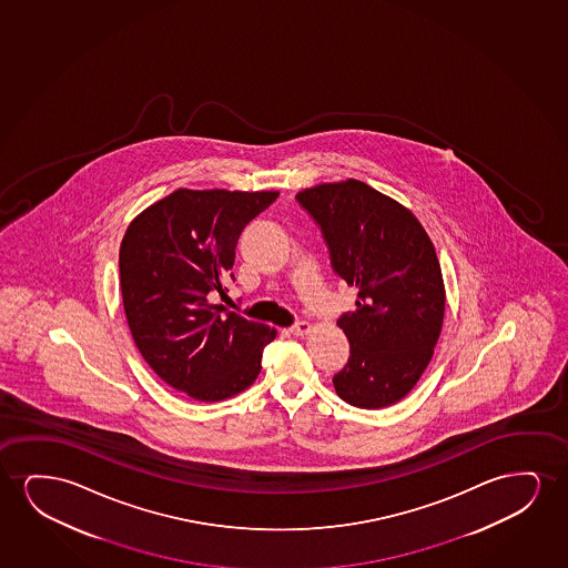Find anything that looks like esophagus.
I'll return each mask as SVG.
<instances>
[{
	"mask_svg": "<svg viewBox=\"0 0 568 568\" xmlns=\"http://www.w3.org/2000/svg\"><path fill=\"white\" fill-rule=\"evenodd\" d=\"M312 326L308 322H296L295 326L288 327V332L291 335H295V337H301V335H306L311 332Z\"/></svg>",
	"mask_w": 568,
	"mask_h": 568,
	"instance_id": "34e87169",
	"label": "esophagus"
}]
</instances>
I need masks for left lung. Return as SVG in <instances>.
I'll list each match as a JSON object with an SVG mask.
<instances>
[{
  "mask_svg": "<svg viewBox=\"0 0 568 568\" xmlns=\"http://www.w3.org/2000/svg\"><path fill=\"white\" fill-rule=\"evenodd\" d=\"M296 202L320 226L329 262L357 288L355 311L337 326L349 361L334 376L337 396L381 409L412 392L443 329V272L412 211L361 180L303 190Z\"/></svg>",
  "mask_w": 568,
  "mask_h": 568,
  "instance_id": "obj_1",
  "label": "left lung"
}]
</instances>
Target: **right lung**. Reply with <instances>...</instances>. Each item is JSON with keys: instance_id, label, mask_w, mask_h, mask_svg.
<instances>
[{"instance_id": "right-lung-1", "label": "right lung", "mask_w": 568, "mask_h": 568, "mask_svg": "<svg viewBox=\"0 0 568 568\" xmlns=\"http://www.w3.org/2000/svg\"><path fill=\"white\" fill-rule=\"evenodd\" d=\"M277 192L176 190L133 219L120 246L125 318L148 365L197 402L248 388L275 329L242 318L223 296L236 242Z\"/></svg>"}]
</instances>
